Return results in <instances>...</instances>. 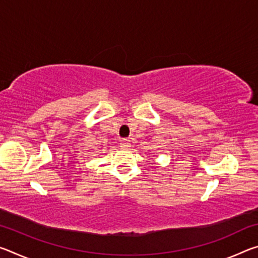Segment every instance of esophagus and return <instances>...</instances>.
<instances>
[{
  "label": "esophagus",
  "instance_id": "1",
  "mask_svg": "<svg viewBox=\"0 0 258 258\" xmlns=\"http://www.w3.org/2000/svg\"><path fill=\"white\" fill-rule=\"evenodd\" d=\"M120 147L123 148V149H126V148L130 147V140L127 139H123L120 141Z\"/></svg>",
  "mask_w": 258,
  "mask_h": 258
}]
</instances>
